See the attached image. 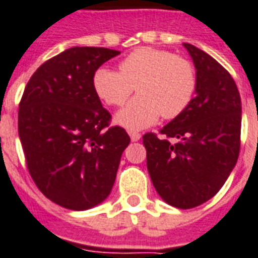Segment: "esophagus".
<instances>
[{"label":"esophagus","mask_w":258,"mask_h":258,"mask_svg":"<svg viewBox=\"0 0 258 258\" xmlns=\"http://www.w3.org/2000/svg\"><path fill=\"white\" fill-rule=\"evenodd\" d=\"M130 138H131V141L133 142H137V141H139L141 139V134L139 133H137V131H130Z\"/></svg>","instance_id":"obj_1"}]
</instances>
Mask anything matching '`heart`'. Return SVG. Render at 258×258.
Returning <instances> with one entry per match:
<instances>
[{"label": "heart", "mask_w": 258, "mask_h": 258, "mask_svg": "<svg viewBox=\"0 0 258 258\" xmlns=\"http://www.w3.org/2000/svg\"><path fill=\"white\" fill-rule=\"evenodd\" d=\"M119 70H97L93 86L101 100L112 106L125 104L137 87L138 97L116 114V123L128 130L149 127L161 114L175 119L196 94L197 76L191 62L171 51L139 47L120 62Z\"/></svg>", "instance_id": "b5f03b06"}]
</instances>
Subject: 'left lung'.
I'll return each mask as SVG.
<instances>
[{
	"label": "left lung",
	"mask_w": 258,
	"mask_h": 258,
	"mask_svg": "<svg viewBox=\"0 0 258 258\" xmlns=\"http://www.w3.org/2000/svg\"><path fill=\"white\" fill-rule=\"evenodd\" d=\"M183 46L196 67V97L161 128L163 138L148 133L142 141L158 196L171 207L190 209L215 197L235 167L242 105L235 82L213 57L190 43Z\"/></svg>",
	"instance_id": "left-lung-1"
}]
</instances>
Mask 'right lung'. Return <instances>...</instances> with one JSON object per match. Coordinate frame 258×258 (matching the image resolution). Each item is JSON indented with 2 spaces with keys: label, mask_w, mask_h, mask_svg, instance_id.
<instances>
[{
  "label": "right lung",
  "mask_w": 258,
  "mask_h": 258,
  "mask_svg": "<svg viewBox=\"0 0 258 258\" xmlns=\"http://www.w3.org/2000/svg\"><path fill=\"white\" fill-rule=\"evenodd\" d=\"M120 51L67 49L38 68L19 105V137L28 171L42 194L71 211H86L112 191L130 144L93 86L95 71Z\"/></svg>",
  "instance_id": "add662e5"
}]
</instances>
